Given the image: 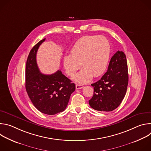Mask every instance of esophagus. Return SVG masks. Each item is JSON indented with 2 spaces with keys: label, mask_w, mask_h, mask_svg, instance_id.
<instances>
[{
  "label": "esophagus",
  "mask_w": 151,
  "mask_h": 151,
  "mask_svg": "<svg viewBox=\"0 0 151 151\" xmlns=\"http://www.w3.org/2000/svg\"><path fill=\"white\" fill-rule=\"evenodd\" d=\"M83 87V86L82 85H79V84H76V88L77 90H79V89H81Z\"/></svg>",
  "instance_id": "1"
}]
</instances>
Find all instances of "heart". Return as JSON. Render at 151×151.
<instances>
[{"label": "heart", "mask_w": 151, "mask_h": 151, "mask_svg": "<svg viewBox=\"0 0 151 151\" xmlns=\"http://www.w3.org/2000/svg\"><path fill=\"white\" fill-rule=\"evenodd\" d=\"M109 42L103 36H86L79 39L71 50V55L64 58V69L73 75L82 66L83 69L73 77L78 82L90 81L105 71L110 57Z\"/></svg>", "instance_id": "obj_1"}]
</instances>
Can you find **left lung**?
Masks as SVG:
<instances>
[{"mask_svg":"<svg viewBox=\"0 0 151 151\" xmlns=\"http://www.w3.org/2000/svg\"><path fill=\"white\" fill-rule=\"evenodd\" d=\"M128 83L125 54L118 51L111 58L107 71L92 83L94 94L90 106L99 111H112L119 106L126 94Z\"/></svg>","mask_w":151,"mask_h":151,"instance_id":"8db88e82","label":"left lung"}]
</instances>
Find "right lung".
Listing matches in <instances>:
<instances>
[{"mask_svg":"<svg viewBox=\"0 0 151 151\" xmlns=\"http://www.w3.org/2000/svg\"><path fill=\"white\" fill-rule=\"evenodd\" d=\"M45 38L31 50L26 66V89L36 108L40 112L52 115L64 111L70 95L75 90V84L61 70L51 75L41 73L36 62V53Z\"/></svg>","mask_w":151,"mask_h":151,"instance_id":"1","label":"right lung"}]
</instances>
